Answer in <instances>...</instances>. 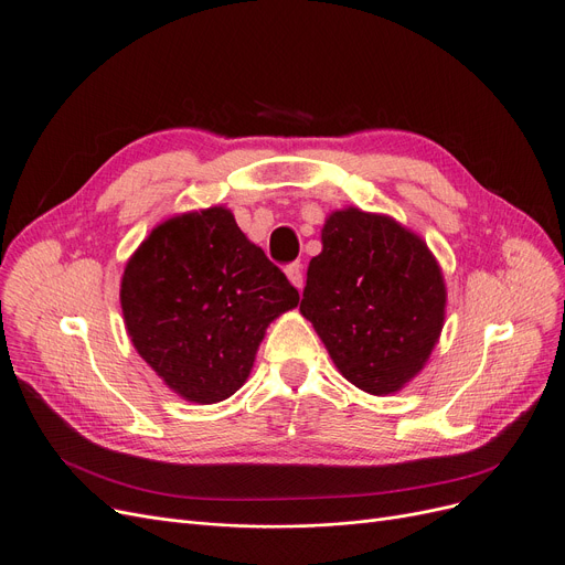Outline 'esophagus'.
I'll return each mask as SVG.
<instances>
[{
    "mask_svg": "<svg viewBox=\"0 0 565 565\" xmlns=\"http://www.w3.org/2000/svg\"><path fill=\"white\" fill-rule=\"evenodd\" d=\"M286 277H288V281L294 284L298 290H302V284H305V279H302V265H300V263L288 265V267H286Z\"/></svg>",
    "mask_w": 565,
    "mask_h": 565,
    "instance_id": "obj_1",
    "label": "esophagus"
}]
</instances>
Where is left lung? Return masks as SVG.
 I'll return each mask as SVG.
<instances>
[{
    "label": "left lung",
    "instance_id": "1",
    "mask_svg": "<svg viewBox=\"0 0 565 565\" xmlns=\"http://www.w3.org/2000/svg\"><path fill=\"white\" fill-rule=\"evenodd\" d=\"M300 311L342 377L370 395L403 391L440 340L447 286L428 244L386 214H328Z\"/></svg>",
    "mask_w": 565,
    "mask_h": 565
}]
</instances>
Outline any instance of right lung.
<instances>
[{
    "mask_svg": "<svg viewBox=\"0 0 565 565\" xmlns=\"http://www.w3.org/2000/svg\"><path fill=\"white\" fill-rule=\"evenodd\" d=\"M298 302V290L223 204L158 223L120 279L137 353L167 388L198 405L244 386L267 326Z\"/></svg>",
    "mask_w": 565,
    "mask_h": 565,
    "instance_id": "add662e5",
    "label": "right lung"
}]
</instances>
